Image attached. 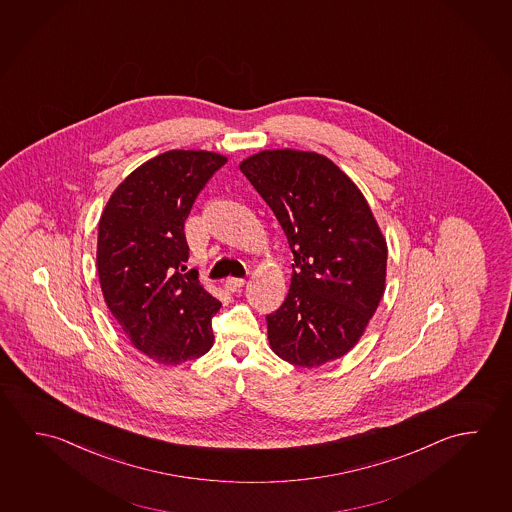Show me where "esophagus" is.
<instances>
[{
	"label": "esophagus",
	"mask_w": 512,
	"mask_h": 512,
	"mask_svg": "<svg viewBox=\"0 0 512 512\" xmlns=\"http://www.w3.org/2000/svg\"><path fill=\"white\" fill-rule=\"evenodd\" d=\"M243 285H245V279L242 278H227L226 283H224V286H226L229 292H236V290H240Z\"/></svg>",
	"instance_id": "esophagus-1"
}]
</instances>
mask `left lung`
Instances as JSON below:
<instances>
[{"mask_svg": "<svg viewBox=\"0 0 512 512\" xmlns=\"http://www.w3.org/2000/svg\"><path fill=\"white\" fill-rule=\"evenodd\" d=\"M294 254L285 303L267 315L272 351L319 367L347 355L385 292L387 242L358 190L317 152L261 150L240 163Z\"/></svg>", "mask_w": 512, "mask_h": 512, "instance_id": "1", "label": "left lung"}]
</instances>
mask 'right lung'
Returning <instances> with one entry per match:
<instances>
[{"mask_svg": "<svg viewBox=\"0 0 512 512\" xmlns=\"http://www.w3.org/2000/svg\"><path fill=\"white\" fill-rule=\"evenodd\" d=\"M227 157L168 150L127 175L98 224L96 269L105 304L130 344L156 364L179 365L213 346L211 317L222 303L188 261L184 220Z\"/></svg>", "mask_w": 512, "mask_h": 512, "instance_id": "right-lung-1", "label": "right lung"}]
</instances>
